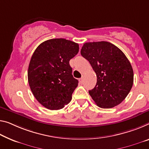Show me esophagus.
<instances>
[{"mask_svg":"<svg viewBox=\"0 0 149 149\" xmlns=\"http://www.w3.org/2000/svg\"><path fill=\"white\" fill-rule=\"evenodd\" d=\"M83 81H84V78L83 77H81V79H79V82H81V83H82V82H83Z\"/></svg>","mask_w":149,"mask_h":149,"instance_id":"34e87169","label":"esophagus"}]
</instances>
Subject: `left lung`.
Segmentation results:
<instances>
[{"label":"left lung","mask_w":149,"mask_h":149,"mask_svg":"<svg viewBox=\"0 0 149 149\" xmlns=\"http://www.w3.org/2000/svg\"><path fill=\"white\" fill-rule=\"evenodd\" d=\"M81 54L97 74L96 86L88 93L97 106L110 109L121 103L131 90L134 80L133 70L125 54L106 41L84 43Z\"/></svg>","instance_id":"left-lung-1"}]
</instances>
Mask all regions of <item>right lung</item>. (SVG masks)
<instances>
[{
    "label": "right lung",
    "instance_id": "obj_1",
    "mask_svg": "<svg viewBox=\"0 0 149 149\" xmlns=\"http://www.w3.org/2000/svg\"><path fill=\"white\" fill-rule=\"evenodd\" d=\"M77 43L65 38L46 40L30 61L28 81L34 97L45 108L59 110L69 103L79 81L72 74L70 59L79 52Z\"/></svg>",
    "mask_w": 149,
    "mask_h": 149
}]
</instances>
